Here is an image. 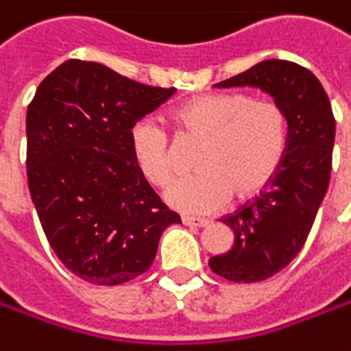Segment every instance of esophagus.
<instances>
[{
    "mask_svg": "<svg viewBox=\"0 0 351 351\" xmlns=\"http://www.w3.org/2000/svg\"><path fill=\"white\" fill-rule=\"evenodd\" d=\"M182 221H184L185 225H189V227H207L211 223V221L205 219V217H193V215H184Z\"/></svg>",
    "mask_w": 351,
    "mask_h": 351,
    "instance_id": "34e87169",
    "label": "esophagus"
}]
</instances>
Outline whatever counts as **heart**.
<instances>
[{
  "instance_id": "heart-1",
  "label": "heart",
  "mask_w": 351,
  "mask_h": 351,
  "mask_svg": "<svg viewBox=\"0 0 351 351\" xmlns=\"http://www.w3.org/2000/svg\"><path fill=\"white\" fill-rule=\"evenodd\" d=\"M184 138L202 140L195 173L169 185L166 202L185 213H209L229 202L261 193L280 171L290 144V118L282 104L245 93L193 98L173 112ZM132 158L152 185L164 187L176 173V154L164 126L152 118L130 130Z\"/></svg>"
}]
</instances>
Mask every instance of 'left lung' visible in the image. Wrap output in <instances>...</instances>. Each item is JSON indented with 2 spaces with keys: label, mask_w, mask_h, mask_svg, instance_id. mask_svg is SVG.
<instances>
[{
  "label": "left lung",
  "mask_w": 351,
  "mask_h": 351,
  "mask_svg": "<svg viewBox=\"0 0 351 351\" xmlns=\"http://www.w3.org/2000/svg\"><path fill=\"white\" fill-rule=\"evenodd\" d=\"M215 86H256L290 118L280 171L258 195L221 217L235 243L229 253L209 258L211 271L225 280L261 282L289 267L306 243L330 184L336 120L320 80L296 62L269 59Z\"/></svg>",
  "instance_id": "left-lung-1"
}]
</instances>
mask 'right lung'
Wrapping results in <instances>:
<instances>
[{
  "instance_id": "add662e5",
  "label": "right lung",
  "mask_w": 351,
  "mask_h": 351,
  "mask_svg": "<svg viewBox=\"0 0 351 351\" xmlns=\"http://www.w3.org/2000/svg\"><path fill=\"white\" fill-rule=\"evenodd\" d=\"M173 93L69 59L29 102V193L51 249L86 282L116 287L144 274L162 233L182 223L130 149L132 126Z\"/></svg>"
}]
</instances>
